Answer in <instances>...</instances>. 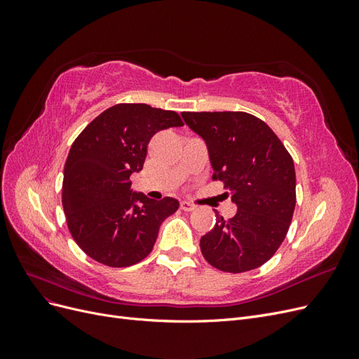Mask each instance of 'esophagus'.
<instances>
[{
	"mask_svg": "<svg viewBox=\"0 0 359 359\" xmlns=\"http://www.w3.org/2000/svg\"><path fill=\"white\" fill-rule=\"evenodd\" d=\"M181 210L182 211H193V210H196V205H193V203H190L187 201H182L181 202Z\"/></svg>",
	"mask_w": 359,
	"mask_h": 359,
	"instance_id": "obj_1",
	"label": "esophagus"
}]
</instances>
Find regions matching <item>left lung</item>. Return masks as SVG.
I'll return each mask as SVG.
<instances>
[{
    "mask_svg": "<svg viewBox=\"0 0 359 359\" xmlns=\"http://www.w3.org/2000/svg\"><path fill=\"white\" fill-rule=\"evenodd\" d=\"M202 136L214 169L238 211L201 238L206 262L240 274L262 266L287 235L297 203L292 156L262 119L247 112H182Z\"/></svg>",
    "mask_w": 359,
    "mask_h": 359,
    "instance_id": "8db88e82",
    "label": "left lung"
}]
</instances>
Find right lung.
<instances>
[{"label": "right lung", "instance_id": "right-lung-1", "mask_svg": "<svg viewBox=\"0 0 359 359\" xmlns=\"http://www.w3.org/2000/svg\"><path fill=\"white\" fill-rule=\"evenodd\" d=\"M181 126L173 111L119 103L74 139L64 166L62 208L73 240L95 262L126 268L144 260L163 220L178 210L177 199L132 193L130 175L142 170L151 137Z\"/></svg>", "mask_w": 359, "mask_h": 359}]
</instances>
